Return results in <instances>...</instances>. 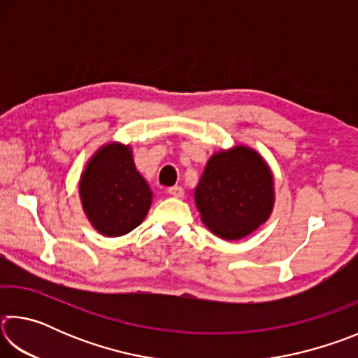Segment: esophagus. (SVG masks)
I'll return each instance as SVG.
<instances>
[{"mask_svg": "<svg viewBox=\"0 0 358 358\" xmlns=\"http://www.w3.org/2000/svg\"><path fill=\"white\" fill-rule=\"evenodd\" d=\"M167 192L171 194V196L177 197V199L185 196V189H183V187H181V186H171V187H169V189H167Z\"/></svg>", "mask_w": 358, "mask_h": 358, "instance_id": "1", "label": "esophagus"}]
</instances>
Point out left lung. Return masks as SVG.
Segmentation results:
<instances>
[{
    "label": "left lung",
    "mask_w": 358,
    "mask_h": 358,
    "mask_svg": "<svg viewBox=\"0 0 358 358\" xmlns=\"http://www.w3.org/2000/svg\"><path fill=\"white\" fill-rule=\"evenodd\" d=\"M194 199L211 232L240 240L268 220L275 203L273 177L262 156L240 145L210 157Z\"/></svg>",
    "instance_id": "obj_1"
}]
</instances>
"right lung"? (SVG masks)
Returning <instances> with one entry per match:
<instances>
[{"label":"right lung","mask_w":358,"mask_h":358,"mask_svg":"<svg viewBox=\"0 0 358 358\" xmlns=\"http://www.w3.org/2000/svg\"><path fill=\"white\" fill-rule=\"evenodd\" d=\"M78 191L90 222L106 237H120L136 229L153 199L136 169L131 148L121 143L106 145L90 159Z\"/></svg>","instance_id":"right-lung-1"}]
</instances>
